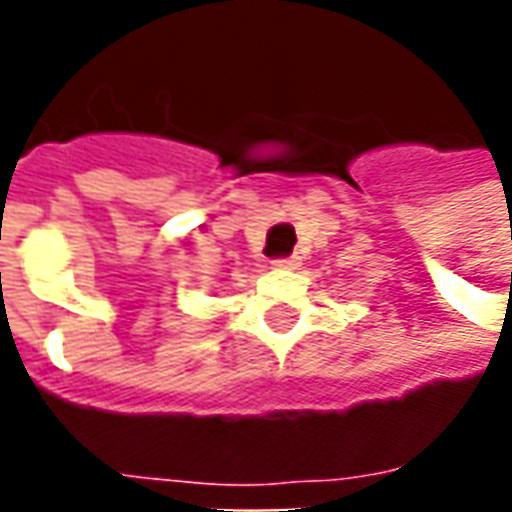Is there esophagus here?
I'll list each match as a JSON object with an SVG mask.
<instances>
[{
  "instance_id": "esophagus-1",
  "label": "esophagus",
  "mask_w": 512,
  "mask_h": 512,
  "mask_svg": "<svg viewBox=\"0 0 512 512\" xmlns=\"http://www.w3.org/2000/svg\"><path fill=\"white\" fill-rule=\"evenodd\" d=\"M274 268H282V271H293V268L299 266V257H279L271 263Z\"/></svg>"
}]
</instances>
